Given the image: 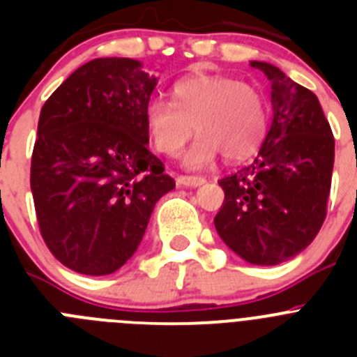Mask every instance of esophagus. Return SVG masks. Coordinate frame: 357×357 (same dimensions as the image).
Instances as JSON below:
<instances>
[{"mask_svg":"<svg viewBox=\"0 0 357 357\" xmlns=\"http://www.w3.org/2000/svg\"><path fill=\"white\" fill-rule=\"evenodd\" d=\"M206 182L204 176H189V175H178L176 176V184L185 185V188H198Z\"/></svg>","mask_w":357,"mask_h":357,"instance_id":"34e87169","label":"esophagus"}]
</instances>
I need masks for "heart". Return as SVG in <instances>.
Masks as SVG:
<instances>
[{
    "label": "heart",
    "instance_id": "1",
    "mask_svg": "<svg viewBox=\"0 0 357 357\" xmlns=\"http://www.w3.org/2000/svg\"><path fill=\"white\" fill-rule=\"evenodd\" d=\"M193 127L198 139L184 155L189 168H204L218 153L245 159L266 134L263 96L247 82L198 73L173 85L172 102L151 100L144 109L148 137L166 157L181 153Z\"/></svg>",
    "mask_w": 357,
    "mask_h": 357
}]
</instances>
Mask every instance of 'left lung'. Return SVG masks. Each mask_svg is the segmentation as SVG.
<instances>
[{
  "mask_svg": "<svg viewBox=\"0 0 357 357\" xmlns=\"http://www.w3.org/2000/svg\"><path fill=\"white\" fill-rule=\"evenodd\" d=\"M273 121L248 166L223 176L225 200L214 216L220 238L252 264L284 263L317 238L327 216L334 137L317 94L266 62Z\"/></svg>",
  "mask_w": 357,
  "mask_h": 357,
  "instance_id": "obj_1",
  "label": "left lung"
}]
</instances>
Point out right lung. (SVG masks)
Returning <instances> with one entry per match:
<instances>
[{
  "instance_id": "add662e5",
  "label": "right lung",
  "mask_w": 357,
  "mask_h": 357,
  "mask_svg": "<svg viewBox=\"0 0 357 357\" xmlns=\"http://www.w3.org/2000/svg\"><path fill=\"white\" fill-rule=\"evenodd\" d=\"M157 80L132 59H94L46 100L30 188L46 247L73 272L109 275L130 259L157 200L175 188L148 150Z\"/></svg>"
}]
</instances>
